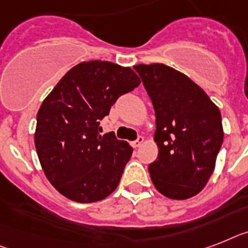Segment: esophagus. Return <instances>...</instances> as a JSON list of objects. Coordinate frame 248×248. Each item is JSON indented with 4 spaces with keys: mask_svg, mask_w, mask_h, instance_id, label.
Masks as SVG:
<instances>
[{
    "mask_svg": "<svg viewBox=\"0 0 248 248\" xmlns=\"http://www.w3.org/2000/svg\"><path fill=\"white\" fill-rule=\"evenodd\" d=\"M143 142H144V138H143V137H138V139H137V140L132 142V147L133 148H138V147L142 146Z\"/></svg>",
    "mask_w": 248,
    "mask_h": 248,
    "instance_id": "1",
    "label": "esophagus"
}]
</instances>
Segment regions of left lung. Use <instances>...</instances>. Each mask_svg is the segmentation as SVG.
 I'll return each mask as SVG.
<instances>
[{"instance_id": "left-lung-1", "label": "left lung", "mask_w": 248, "mask_h": 248, "mask_svg": "<svg viewBox=\"0 0 248 248\" xmlns=\"http://www.w3.org/2000/svg\"><path fill=\"white\" fill-rule=\"evenodd\" d=\"M156 112L158 157L148 166L166 198L189 199L209 181L223 143L222 116L205 91L162 63L134 65Z\"/></svg>"}]
</instances>
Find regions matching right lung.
<instances>
[{
	"mask_svg": "<svg viewBox=\"0 0 248 248\" xmlns=\"http://www.w3.org/2000/svg\"><path fill=\"white\" fill-rule=\"evenodd\" d=\"M139 83L129 67L90 61L69 69L44 99L34 142L46 179L63 196L99 202L119 185L133 148L114 133L100 136V122Z\"/></svg>",
	"mask_w": 248,
	"mask_h": 248,
	"instance_id": "right-lung-1",
	"label": "right lung"
}]
</instances>
